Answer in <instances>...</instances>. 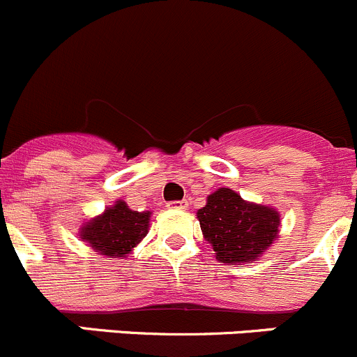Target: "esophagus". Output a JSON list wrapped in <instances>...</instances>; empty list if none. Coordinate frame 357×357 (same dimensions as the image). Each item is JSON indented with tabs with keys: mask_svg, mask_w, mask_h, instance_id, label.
<instances>
[{
	"mask_svg": "<svg viewBox=\"0 0 357 357\" xmlns=\"http://www.w3.org/2000/svg\"><path fill=\"white\" fill-rule=\"evenodd\" d=\"M168 208H174V210H187L189 208V201L180 199V201H170Z\"/></svg>",
	"mask_w": 357,
	"mask_h": 357,
	"instance_id": "esophagus-1",
	"label": "esophagus"
}]
</instances>
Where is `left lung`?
I'll list each match as a JSON object with an SVG mask.
<instances>
[{"label":"left lung","instance_id":"8db88e82","mask_svg":"<svg viewBox=\"0 0 357 357\" xmlns=\"http://www.w3.org/2000/svg\"><path fill=\"white\" fill-rule=\"evenodd\" d=\"M197 220L218 262L231 266L253 262L280 231V213L274 208L246 203L227 187L208 196L197 210Z\"/></svg>","mask_w":357,"mask_h":357}]
</instances>
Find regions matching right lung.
Here are the masks:
<instances>
[{"mask_svg": "<svg viewBox=\"0 0 357 357\" xmlns=\"http://www.w3.org/2000/svg\"><path fill=\"white\" fill-rule=\"evenodd\" d=\"M151 211H133L125 201H116L104 215L81 229V239L107 259L126 257L147 234Z\"/></svg>", "mask_w": 357, "mask_h": 357, "instance_id": "1", "label": "right lung"}]
</instances>
